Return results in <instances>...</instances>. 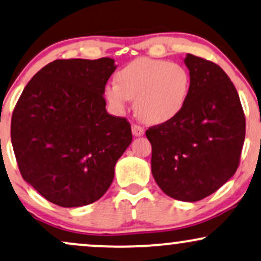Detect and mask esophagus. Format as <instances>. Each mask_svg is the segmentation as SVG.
<instances>
[{
    "mask_svg": "<svg viewBox=\"0 0 261 261\" xmlns=\"http://www.w3.org/2000/svg\"><path fill=\"white\" fill-rule=\"evenodd\" d=\"M131 130H133L134 136H136V137L142 136V135L144 134V128L142 126H140V125H136V124H134L133 126H131Z\"/></svg>",
    "mask_w": 261,
    "mask_h": 261,
    "instance_id": "obj_1",
    "label": "esophagus"
}]
</instances>
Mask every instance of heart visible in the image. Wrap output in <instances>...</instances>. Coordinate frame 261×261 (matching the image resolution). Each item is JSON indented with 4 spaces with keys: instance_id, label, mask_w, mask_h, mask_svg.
<instances>
[{
    "instance_id": "1",
    "label": "heart",
    "mask_w": 261,
    "mask_h": 261,
    "mask_svg": "<svg viewBox=\"0 0 261 261\" xmlns=\"http://www.w3.org/2000/svg\"><path fill=\"white\" fill-rule=\"evenodd\" d=\"M105 87V98L118 114L134 99L136 115L148 124H163L180 114L191 90V75L180 63L148 57L127 63Z\"/></svg>"
}]
</instances>
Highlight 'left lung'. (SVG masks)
I'll list each match as a JSON object with an SVG mask.
<instances>
[{"instance_id": "left-lung-1", "label": "left lung", "mask_w": 261, "mask_h": 261, "mask_svg": "<svg viewBox=\"0 0 261 261\" xmlns=\"http://www.w3.org/2000/svg\"><path fill=\"white\" fill-rule=\"evenodd\" d=\"M191 90L180 114L149 127L152 175L171 198L197 202L236 172L246 136V118L230 77L215 63L186 56Z\"/></svg>"}]
</instances>
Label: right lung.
I'll list each match as a JSON object with an SVG mask.
<instances>
[{
    "mask_svg": "<svg viewBox=\"0 0 261 261\" xmlns=\"http://www.w3.org/2000/svg\"><path fill=\"white\" fill-rule=\"evenodd\" d=\"M114 59H57L34 75L15 106L11 140L21 176L63 208L98 200L133 141L125 118L106 109Z\"/></svg>",
    "mask_w": 261,
    "mask_h": 261,
    "instance_id": "obj_1",
    "label": "right lung"
}]
</instances>
